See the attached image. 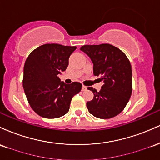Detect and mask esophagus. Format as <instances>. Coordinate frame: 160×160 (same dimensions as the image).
<instances>
[{"label": "esophagus", "mask_w": 160, "mask_h": 160, "mask_svg": "<svg viewBox=\"0 0 160 160\" xmlns=\"http://www.w3.org/2000/svg\"><path fill=\"white\" fill-rule=\"evenodd\" d=\"M86 89H87V87H86V86H82V91H86Z\"/></svg>", "instance_id": "esophagus-1"}]
</instances>
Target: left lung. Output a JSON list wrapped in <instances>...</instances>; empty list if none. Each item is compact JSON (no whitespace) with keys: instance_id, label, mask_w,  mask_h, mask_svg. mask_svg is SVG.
Wrapping results in <instances>:
<instances>
[{"instance_id":"left-lung-1","label":"left lung","mask_w":160,"mask_h":160,"mask_svg":"<svg viewBox=\"0 0 160 160\" xmlns=\"http://www.w3.org/2000/svg\"><path fill=\"white\" fill-rule=\"evenodd\" d=\"M93 63V74L100 77L104 84L100 91L88 87L94 94L86 102L88 111L100 119H110L122 111L132 91V67L123 52L114 46L84 45L80 47Z\"/></svg>"}]
</instances>
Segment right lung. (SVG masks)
I'll return each instance as SVG.
<instances>
[{"label": "right lung", "mask_w": 160, "mask_h": 160, "mask_svg": "<svg viewBox=\"0 0 160 160\" xmlns=\"http://www.w3.org/2000/svg\"><path fill=\"white\" fill-rule=\"evenodd\" d=\"M76 47L47 43L31 52L24 65L23 88L35 113L44 118L62 117L69 111L71 98L81 90L82 84H66L58 74L68 65Z\"/></svg>", "instance_id": "add662e5"}]
</instances>
